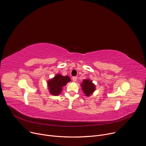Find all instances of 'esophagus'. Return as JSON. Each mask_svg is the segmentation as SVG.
I'll return each instance as SVG.
<instances>
[{"label":"esophagus","mask_w":146,"mask_h":146,"mask_svg":"<svg viewBox=\"0 0 146 146\" xmlns=\"http://www.w3.org/2000/svg\"><path fill=\"white\" fill-rule=\"evenodd\" d=\"M72 80H73V81L74 82H76V81H77V77H73L72 78Z\"/></svg>","instance_id":"1"}]
</instances>
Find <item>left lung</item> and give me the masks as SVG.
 I'll list each match as a JSON object with an SVG mask.
<instances>
[{
    "label": "left lung",
    "mask_w": 146,
    "mask_h": 146,
    "mask_svg": "<svg viewBox=\"0 0 146 146\" xmlns=\"http://www.w3.org/2000/svg\"><path fill=\"white\" fill-rule=\"evenodd\" d=\"M80 84L83 93L87 97L90 96L96 90L95 84L90 78H87L83 80Z\"/></svg>",
    "instance_id": "1"
}]
</instances>
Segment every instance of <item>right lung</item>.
I'll return each instance as SVG.
<instances>
[{
	"instance_id": "add662e5",
	"label": "right lung",
	"mask_w": 146,
	"mask_h": 146,
	"mask_svg": "<svg viewBox=\"0 0 146 146\" xmlns=\"http://www.w3.org/2000/svg\"><path fill=\"white\" fill-rule=\"evenodd\" d=\"M70 81L71 80L69 76H64L60 74H56L54 77L47 81L48 92L53 96H58L63 90V87Z\"/></svg>"
}]
</instances>
